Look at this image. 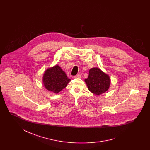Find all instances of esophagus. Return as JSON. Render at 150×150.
Segmentation results:
<instances>
[{
  "mask_svg": "<svg viewBox=\"0 0 150 150\" xmlns=\"http://www.w3.org/2000/svg\"><path fill=\"white\" fill-rule=\"evenodd\" d=\"M74 78H81V75L78 74V75H75V76H74Z\"/></svg>",
  "mask_w": 150,
  "mask_h": 150,
  "instance_id": "1",
  "label": "esophagus"
}]
</instances>
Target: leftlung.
Returning <instances> with one entry per match:
<instances>
[{"label":"left lung","instance_id":"obj_1","mask_svg":"<svg viewBox=\"0 0 150 150\" xmlns=\"http://www.w3.org/2000/svg\"><path fill=\"white\" fill-rule=\"evenodd\" d=\"M85 81L88 89L98 96L108 91L111 83L109 75L98 67H93L89 70V76L85 79Z\"/></svg>","mask_w":150,"mask_h":150}]
</instances>
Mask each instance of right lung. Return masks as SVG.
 I'll return each instance as SVG.
<instances>
[{
  "label": "right lung",
  "mask_w": 150,
  "mask_h": 150,
  "mask_svg": "<svg viewBox=\"0 0 150 150\" xmlns=\"http://www.w3.org/2000/svg\"><path fill=\"white\" fill-rule=\"evenodd\" d=\"M70 80L57 64L48 69L43 75V83L44 87L48 91L56 94L64 89Z\"/></svg>",
  "instance_id": "add662e5"
}]
</instances>
